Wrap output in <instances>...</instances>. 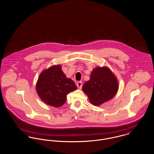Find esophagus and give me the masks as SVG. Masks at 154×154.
Wrapping results in <instances>:
<instances>
[{
  "instance_id": "1",
  "label": "esophagus",
  "mask_w": 154,
  "mask_h": 154,
  "mask_svg": "<svg viewBox=\"0 0 154 154\" xmlns=\"http://www.w3.org/2000/svg\"><path fill=\"white\" fill-rule=\"evenodd\" d=\"M76 85H77V87H78V88H82V86H83V82H82V81L79 82H77V83Z\"/></svg>"
}]
</instances>
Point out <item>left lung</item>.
I'll use <instances>...</instances> for the list:
<instances>
[{"instance_id": "obj_1", "label": "left lung", "mask_w": 154, "mask_h": 154, "mask_svg": "<svg viewBox=\"0 0 154 154\" xmlns=\"http://www.w3.org/2000/svg\"><path fill=\"white\" fill-rule=\"evenodd\" d=\"M83 91L90 103L98 106L111 99L119 89L117 78L108 68L97 67L90 75V80L84 84Z\"/></svg>"}]
</instances>
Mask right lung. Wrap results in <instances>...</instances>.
Returning a JSON list of instances; mask_svg holds the SVG:
<instances>
[{
  "instance_id": "obj_1",
  "label": "right lung",
  "mask_w": 154,
  "mask_h": 154,
  "mask_svg": "<svg viewBox=\"0 0 154 154\" xmlns=\"http://www.w3.org/2000/svg\"><path fill=\"white\" fill-rule=\"evenodd\" d=\"M76 89L75 83L66 77L60 65L43 71L36 84V91L40 98L55 107L62 106L66 101L67 95Z\"/></svg>"
}]
</instances>
